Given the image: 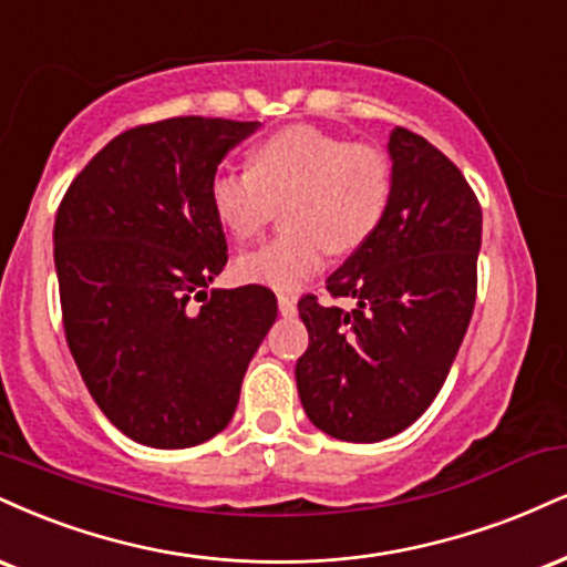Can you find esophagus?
<instances>
[{
	"label": "esophagus",
	"instance_id": "obj_1",
	"mask_svg": "<svg viewBox=\"0 0 567 567\" xmlns=\"http://www.w3.org/2000/svg\"><path fill=\"white\" fill-rule=\"evenodd\" d=\"M277 306L282 317H292V313H296V301H292L290 296H277Z\"/></svg>",
	"mask_w": 567,
	"mask_h": 567
}]
</instances>
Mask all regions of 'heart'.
Wrapping results in <instances>:
<instances>
[{
    "instance_id": "heart-1",
    "label": "heart",
    "mask_w": 567,
    "mask_h": 567,
    "mask_svg": "<svg viewBox=\"0 0 567 567\" xmlns=\"http://www.w3.org/2000/svg\"><path fill=\"white\" fill-rule=\"evenodd\" d=\"M391 161L378 147L296 124L256 142L248 168H218L208 182L216 221L235 240H254L285 203L282 235L237 258L240 279L277 292L298 290L327 254H353L383 224Z\"/></svg>"
}]
</instances>
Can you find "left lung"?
Returning <instances> with one entry per match:
<instances>
[{"instance_id": "8db88e82", "label": "left lung", "mask_w": 567, "mask_h": 567, "mask_svg": "<svg viewBox=\"0 0 567 567\" xmlns=\"http://www.w3.org/2000/svg\"><path fill=\"white\" fill-rule=\"evenodd\" d=\"M393 189L378 231L327 277L353 309L298 301L309 349L296 364L319 431L351 443L391 439L433 404L475 306L483 214L460 168L420 134L388 140Z\"/></svg>"}]
</instances>
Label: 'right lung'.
I'll list each match as a JSON object with an SVG mask.
<instances>
[{
	"instance_id": "1",
	"label": "right lung",
	"mask_w": 567,
	"mask_h": 567,
	"mask_svg": "<svg viewBox=\"0 0 567 567\" xmlns=\"http://www.w3.org/2000/svg\"><path fill=\"white\" fill-rule=\"evenodd\" d=\"M256 128L203 115L128 128L58 208L68 349L102 414L142 446L187 449L221 433L277 319L261 285L207 290L227 266L208 182Z\"/></svg>"
}]
</instances>
